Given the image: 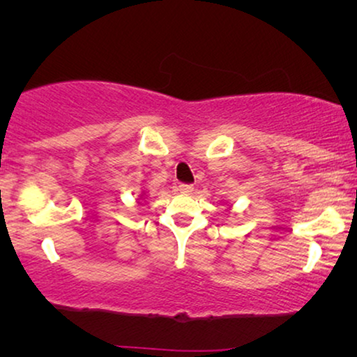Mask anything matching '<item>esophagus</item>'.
<instances>
[{"mask_svg":"<svg viewBox=\"0 0 357 357\" xmlns=\"http://www.w3.org/2000/svg\"><path fill=\"white\" fill-rule=\"evenodd\" d=\"M178 192L183 193V195H188L193 192V185H187V183H180L178 185Z\"/></svg>","mask_w":357,"mask_h":357,"instance_id":"34e87169","label":"esophagus"}]
</instances>
